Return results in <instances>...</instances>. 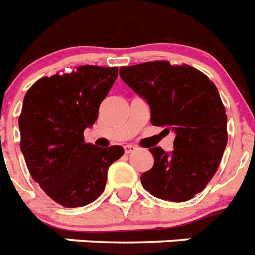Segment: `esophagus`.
I'll return each mask as SVG.
<instances>
[{
	"instance_id": "esophagus-1",
	"label": "esophagus",
	"mask_w": 255,
	"mask_h": 255,
	"mask_svg": "<svg viewBox=\"0 0 255 255\" xmlns=\"http://www.w3.org/2000/svg\"><path fill=\"white\" fill-rule=\"evenodd\" d=\"M138 147L137 146H134V144H126L125 146V152L126 154H131V152L137 151Z\"/></svg>"
}]
</instances>
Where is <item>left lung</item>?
I'll return each mask as SVG.
<instances>
[{
  "mask_svg": "<svg viewBox=\"0 0 255 255\" xmlns=\"http://www.w3.org/2000/svg\"><path fill=\"white\" fill-rule=\"evenodd\" d=\"M120 76L150 107L154 126L174 131V150L151 147V170L140 183L152 196L182 203L201 192L228 143L227 115L216 85L193 67L147 62L121 67Z\"/></svg>",
  "mask_w": 255,
  "mask_h": 255,
  "instance_id": "obj_1",
  "label": "left lung"
}]
</instances>
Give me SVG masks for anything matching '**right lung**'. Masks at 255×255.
<instances>
[{
    "label": "right lung",
    "instance_id": "add662e5",
    "mask_svg": "<svg viewBox=\"0 0 255 255\" xmlns=\"http://www.w3.org/2000/svg\"><path fill=\"white\" fill-rule=\"evenodd\" d=\"M117 76V67L81 66L42 77L24 96L18 118L24 162L40 188L66 208L95 201L109 166L125 154L122 146L84 142V130L96 122Z\"/></svg>",
    "mask_w": 255,
    "mask_h": 255
}]
</instances>
